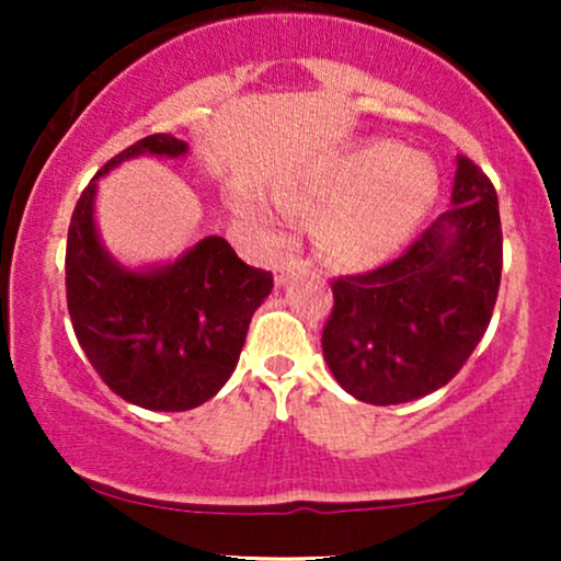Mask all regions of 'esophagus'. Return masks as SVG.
<instances>
[{"mask_svg": "<svg viewBox=\"0 0 561 561\" xmlns=\"http://www.w3.org/2000/svg\"><path fill=\"white\" fill-rule=\"evenodd\" d=\"M306 266V261H302V255L298 250H287V253L279 255V261L274 263V274H276V282H285V276L289 272H295V268H302Z\"/></svg>", "mask_w": 561, "mask_h": 561, "instance_id": "34e87169", "label": "esophagus"}]
</instances>
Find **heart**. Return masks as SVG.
Segmentation results:
<instances>
[{"label": "heart", "instance_id": "heart-1", "mask_svg": "<svg viewBox=\"0 0 561 561\" xmlns=\"http://www.w3.org/2000/svg\"><path fill=\"white\" fill-rule=\"evenodd\" d=\"M435 195L433 160L405 152L396 141L375 139L345 152L311 182L279 192V205L287 214L324 210L321 255L334 266L366 268L411 240ZM244 216L272 224L263 205H244Z\"/></svg>", "mask_w": 561, "mask_h": 561}]
</instances>
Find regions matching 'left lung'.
Wrapping results in <instances>:
<instances>
[{
    "label": "left lung",
    "instance_id": "left-lung-1",
    "mask_svg": "<svg viewBox=\"0 0 561 561\" xmlns=\"http://www.w3.org/2000/svg\"><path fill=\"white\" fill-rule=\"evenodd\" d=\"M450 203L396 261L332 282L321 351L358 401L430 396L459 375L491 324L504 263L499 197L465 156Z\"/></svg>",
    "mask_w": 561,
    "mask_h": 561
}]
</instances>
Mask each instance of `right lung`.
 Segmentation results:
<instances>
[{"label":"right lung","mask_w":561,"mask_h":561,"mask_svg":"<svg viewBox=\"0 0 561 561\" xmlns=\"http://www.w3.org/2000/svg\"><path fill=\"white\" fill-rule=\"evenodd\" d=\"M186 141L152 134L102 165L128 158H182ZM92 182L68 227L66 295L73 332L102 382L150 411H186L214 398L240 362L255 308L274 276L248 266L224 237H205L171 266L128 272L94 229Z\"/></svg>","instance_id":"1"}]
</instances>
